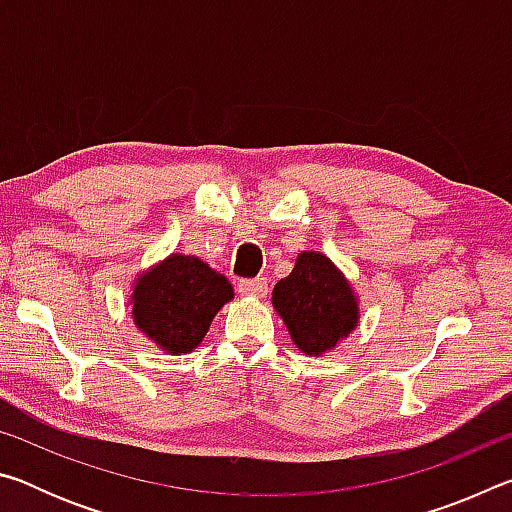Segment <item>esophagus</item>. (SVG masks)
I'll return each instance as SVG.
<instances>
[{"label":"esophagus","mask_w":512,"mask_h":512,"mask_svg":"<svg viewBox=\"0 0 512 512\" xmlns=\"http://www.w3.org/2000/svg\"><path fill=\"white\" fill-rule=\"evenodd\" d=\"M237 291L241 296H250V298H264L268 293V284L264 277H257V280H239L237 282Z\"/></svg>","instance_id":"obj_1"}]
</instances>
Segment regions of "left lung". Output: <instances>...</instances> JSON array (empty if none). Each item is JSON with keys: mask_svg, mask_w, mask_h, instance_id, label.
Listing matches in <instances>:
<instances>
[{"mask_svg": "<svg viewBox=\"0 0 512 512\" xmlns=\"http://www.w3.org/2000/svg\"><path fill=\"white\" fill-rule=\"evenodd\" d=\"M273 307L296 348L309 357H323L334 350L359 323V305L350 282L332 259L316 250L300 253L291 275L275 284Z\"/></svg>", "mask_w": 512, "mask_h": 512, "instance_id": "left-lung-1", "label": "left lung"}]
</instances>
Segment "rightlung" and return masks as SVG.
Returning a JSON list of instances; mask_svg holds the SVG:
<instances>
[{"instance_id": "obj_1", "label": "right lung", "mask_w": 512, "mask_h": 512, "mask_svg": "<svg viewBox=\"0 0 512 512\" xmlns=\"http://www.w3.org/2000/svg\"><path fill=\"white\" fill-rule=\"evenodd\" d=\"M235 298L232 284L194 255H169L133 287V323L171 354L201 345L212 318Z\"/></svg>"}]
</instances>
